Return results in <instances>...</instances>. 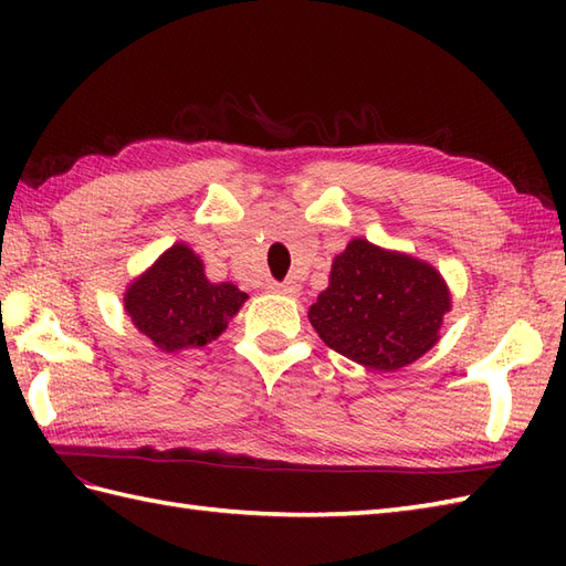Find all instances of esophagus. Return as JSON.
<instances>
[{
    "label": "esophagus",
    "instance_id": "34e87169",
    "mask_svg": "<svg viewBox=\"0 0 566 566\" xmlns=\"http://www.w3.org/2000/svg\"><path fill=\"white\" fill-rule=\"evenodd\" d=\"M272 290L276 294H284V296H298V292H302V286H298L294 280H286V282H274Z\"/></svg>",
    "mask_w": 566,
    "mask_h": 566
}]
</instances>
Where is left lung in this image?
<instances>
[{"instance_id":"left-lung-1","label":"left lung","mask_w":566,"mask_h":566,"mask_svg":"<svg viewBox=\"0 0 566 566\" xmlns=\"http://www.w3.org/2000/svg\"><path fill=\"white\" fill-rule=\"evenodd\" d=\"M450 306L448 284L432 264L355 238L333 260L328 290L308 308V321L335 353L394 371L438 343Z\"/></svg>"}]
</instances>
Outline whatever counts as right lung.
I'll return each mask as SVG.
<instances>
[{
	"instance_id": "1",
	"label": "right lung",
	"mask_w": 566,
	"mask_h": 566,
	"mask_svg": "<svg viewBox=\"0 0 566 566\" xmlns=\"http://www.w3.org/2000/svg\"><path fill=\"white\" fill-rule=\"evenodd\" d=\"M245 298L231 282H209L197 252L175 243L128 284L124 308L155 347L177 353L219 338Z\"/></svg>"
}]
</instances>
